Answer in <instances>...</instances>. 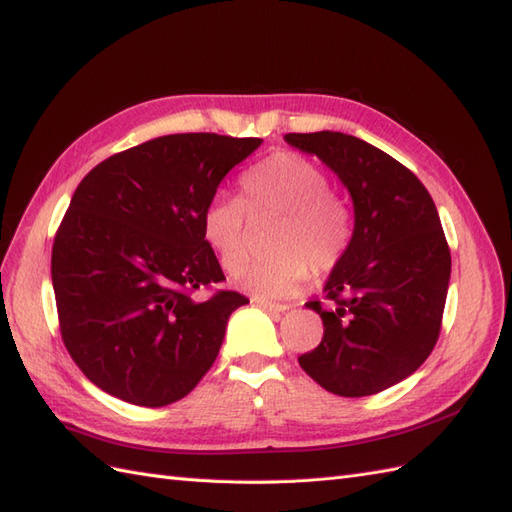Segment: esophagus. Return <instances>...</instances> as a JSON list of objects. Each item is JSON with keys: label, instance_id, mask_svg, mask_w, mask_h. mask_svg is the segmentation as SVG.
<instances>
[{"label": "esophagus", "instance_id": "34e87169", "mask_svg": "<svg viewBox=\"0 0 512 512\" xmlns=\"http://www.w3.org/2000/svg\"><path fill=\"white\" fill-rule=\"evenodd\" d=\"M252 302H254V304H258L260 308L269 310V313H286V310L291 308V306H286V304H273V302H267V299H258V297H254Z\"/></svg>", "mask_w": 512, "mask_h": 512}]
</instances>
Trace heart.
<instances>
[{"label":"heart","mask_w":512,"mask_h":512,"mask_svg":"<svg viewBox=\"0 0 512 512\" xmlns=\"http://www.w3.org/2000/svg\"><path fill=\"white\" fill-rule=\"evenodd\" d=\"M328 173L295 152H276L247 169L241 178V202L215 197L202 213V239L232 271L242 262L244 210L282 212L274 237L279 254L234 271V284L258 299L291 297L310 278V265L332 271L352 243V210L330 189Z\"/></svg>","instance_id":"heart-1"}]
</instances>
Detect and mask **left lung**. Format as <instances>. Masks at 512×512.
<instances>
[{"label": "left lung", "instance_id": "obj_1", "mask_svg": "<svg viewBox=\"0 0 512 512\" xmlns=\"http://www.w3.org/2000/svg\"><path fill=\"white\" fill-rule=\"evenodd\" d=\"M284 141L330 167L354 202L352 243L323 286L334 308L306 304L323 339L297 360L334 395L380 393L415 373L439 339L452 273L439 213L413 171L352 134Z\"/></svg>", "mask_w": 512, "mask_h": 512}]
</instances>
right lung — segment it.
<instances>
[{
    "label": "right lung",
    "instance_id": "obj_1",
    "mask_svg": "<svg viewBox=\"0 0 512 512\" xmlns=\"http://www.w3.org/2000/svg\"><path fill=\"white\" fill-rule=\"evenodd\" d=\"M263 139L158 136L86 173L52 247L62 343L86 378L119 400L158 408L206 376L228 319L249 299L223 282L202 213L228 171Z\"/></svg>",
    "mask_w": 512,
    "mask_h": 512
}]
</instances>
